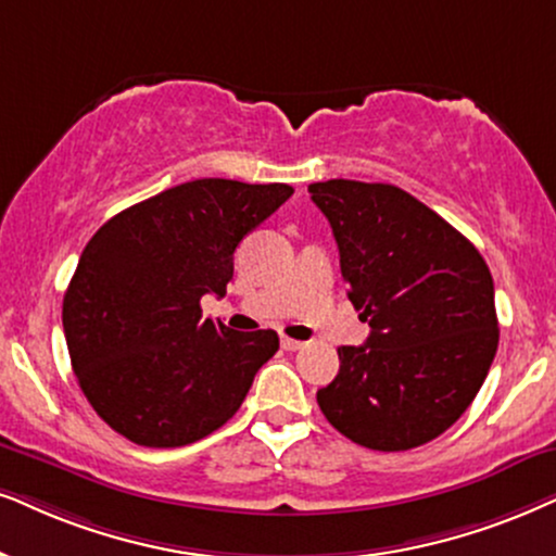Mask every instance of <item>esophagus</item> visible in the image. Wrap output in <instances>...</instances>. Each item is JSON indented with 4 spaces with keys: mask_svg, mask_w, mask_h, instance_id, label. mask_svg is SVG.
<instances>
[{
    "mask_svg": "<svg viewBox=\"0 0 556 556\" xmlns=\"http://www.w3.org/2000/svg\"><path fill=\"white\" fill-rule=\"evenodd\" d=\"M305 343L302 341H294V339H287V336H282V349L285 351H300Z\"/></svg>",
    "mask_w": 556,
    "mask_h": 556,
    "instance_id": "esophagus-1",
    "label": "esophagus"
}]
</instances>
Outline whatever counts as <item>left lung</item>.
<instances>
[{
  "label": "left lung",
  "mask_w": 556,
  "mask_h": 556,
  "mask_svg": "<svg viewBox=\"0 0 556 556\" xmlns=\"http://www.w3.org/2000/svg\"><path fill=\"white\" fill-rule=\"evenodd\" d=\"M339 243L349 300L369 323L318 390L328 424L375 452H405L459 420L497 351L495 287L480 251L392 185L307 187Z\"/></svg>",
  "instance_id": "1"
}]
</instances>
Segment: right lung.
Returning <instances> with one entry per match:
<instances>
[{
	"instance_id": "right-lung-1",
	"label": "right lung",
	"mask_w": 556,
	"mask_h": 556,
	"mask_svg": "<svg viewBox=\"0 0 556 556\" xmlns=\"http://www.w3.org/2000/svg\"><path fill=\"white\" fill-rule=\"evenodd\" d=\"M292 192L194 179L91 236L63 294V333L79 388L112 431L172 448L236 416L279 336L202 318L200 300L226 294L236 245Z\"/></svg>"
}]
</instances>
